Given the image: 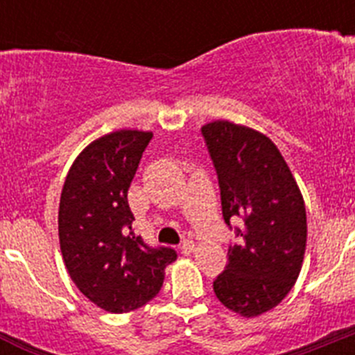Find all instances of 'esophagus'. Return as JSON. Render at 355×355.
I'll use <instances>...</instances> for the list:
<instances>
[{
	"instance_id": "1",
	"label": "esophagus",
	"mask_w": 355,
	"mask_h": 355,
	"mask_svg": "<svg viewBox=\"0 0 355 355\" xmlns=\"http://www.w3.org/2000/svg\"><path fill=\"white\" fill-rule=\"evenodd\" d=\"M193 247H196V245H193L192 240H184L183 243H181L180 249H181V252H183V254H190L193 250Z\"/></svg>"
}]
</instances>
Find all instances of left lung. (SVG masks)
<instances>
[{"label":"left lung","instance_id":"1","mask_svg":"<svg viewBox=\"0 0 355 355\" xmlns=\"http://www.w3.org/2000/svg\"><path fill=\"white\" fill-rule=\"evenodd\" d=\"M200 133L218 178L222 215L238 238L213 291L241 316H258L277 306L299 277L307 238L304 199L268 137L227 121L209 122Z\"/></svg>","mask_w":355,"mask_h":355}]
</instances>
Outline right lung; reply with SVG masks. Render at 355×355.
<instances>
[{
    "instance_id": "obj_1",
    "label": "right lung",
    "mask_w": 355,
    "mask_h": 355,
    "mask_svg": "<svg viewBox=\"0 0 355 355\" xmlns=\"http://www.w3.org/2000/svg\"><path fill=\"white\" fill-rule=\"evenodd\" d=\"M153 133L121 130L94 140L72 163L58 209V236L72 283L96 306L128 313L155 299L171 247H150L133 229L128 190Z\"/></svg>"
}]
</instances>
